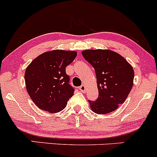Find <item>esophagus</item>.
Returning <instances> with one entry per match:
<instances>
[{
  "mask_svg": "<svg viewBox=\"0 0 157 157\" xmlns=\"http://www.w3.org/2000/svg\"><path fill=\"white\" fill-rule=\"evenodd\" d=\"M78 89H79V90H81V91L83 92V93H85V92L86 91V87H85V85H81L80 87H78Z\"/></svg>",
  "mask_w": 157,
  "mask_h": 157,
  "instance_id": "1",
  "label": "esophagus"
}]
</instances>
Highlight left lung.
Returning a JSON list of instances; mask_svg holds the SVG:
<instances>
[{
  "instance_id": "left-lung-1",
  "label": "left lung",
  "mask_w": 157,
  "mask_h": 157,
  "mask_svg": "<svg viewBox=\"0 0 157 157\" xmlns=\"http://www.w3.org/2000/svg\"><path fill=\"white\" fill-rule=\"evenodd\" d=\"M84 58L94 68L99 97L88 100L91 110L98 114H108L124 103L133 85L132 66L121 55L110 50H85Z\"/></svg>"
}]
</instances>
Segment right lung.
<instances>
[{
	"mask_svg": "<svg viewBox=\"0 0 157 157\" xmlns=\"http://www.w3.org/2000/svg\"><path fill=\"white\" fill-rule=\"evenodd\" d=\"M77 53L73 51L45 52L36 58L25 74L27 91L38 108L56 113L63 110L75 89L70 85L66 67L72 63Z\"/></svg>",
	"mask_w": 157,
	"mask_h": 157,
	"instance_id": "1",
	"label": "right lung"
}]
</instances>
